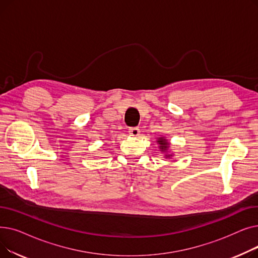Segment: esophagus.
Masks as SVG:
<instances>
[{
    "mask_svg": "<svg viewBox=\"0 0 258 258\" xmlns=\"http://www.w3.org/2000/svg\"><path fill=\"white\" fill-rule=\"evenodd\" d=\"M128 133H130L131 136H133V137H138L140 135V130L138 127H131L128 130Z\"/></svg>",
    "mask_w": 258,
    "mask_h": 258,
    "instance_id": "obj_1",
    "label": "esophagus"
}]
</instances>
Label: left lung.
<instances>
[{
  "instance_id": "left-lung-1",
  "label": "left lung",
  "mask_w": 258,
  "mask_h": 258,
  "mask_svg": "<svg viewBox=\"0 0 258 258\" xmlns=\"http://www.w3.org/2000/svg\"><path fill=\"white\" fill-rule=\"evenodd\" d=\"M156 142L159 144V150L160 152H162L164 154V157L166 159H170L173 154H171L169 147H170V143L168 142V139H166V137H163V136H160V137H157V140Z\"/></svg>"
}]
</instances>
